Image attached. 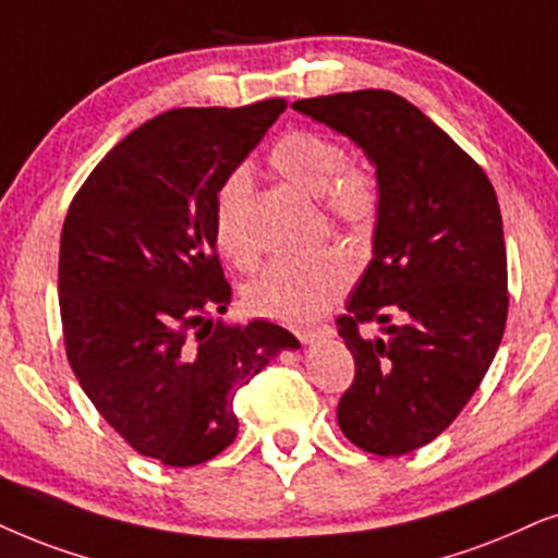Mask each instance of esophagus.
<instances>
[{
  "label": "esophagus",
  "instance_id": "34e87169",
  "mask_svg": "<svg viewBox=\"0 0 558 558\" xmlns=\"http://www.w3.org/2000/svg\"><path fill=\"white\" fill-rule=\"evenodd\" d=\"M331 335H335V329L327 327V324H322V327H314V329H301V331H299V340H301L303 344H314V342L329 340Z\"/></svg>",
  "mask_w": 558,
  "mask_h": 558
}]
</instances>
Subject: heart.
<instances>
[{
  "label": "heart",
  "mask_w": 558,
  "mask_h": 558,
  "mask_svg": "<svg viewBox=\"0 0 558 558\" xmlns=\"http://www.w3.org/2000/svg\"><path fill=\"white\" fill-rule=\"evenodd\" d=\"M348 161L342 144L316 131L286 133L270 151V167L301 193L322 195L324 210L335 221L365 229L376 216V182L361 169H342ZM252 174L239 167L221 182L214 206V236L223 257L239 267L255 263V244L246 234V206ZM352 267L337 250L306 257H278L244 286L250 312L283 324H308L331 308L350 283Z\"/></svg>",
  "instance_id": "obj_1"
}]
</instances>
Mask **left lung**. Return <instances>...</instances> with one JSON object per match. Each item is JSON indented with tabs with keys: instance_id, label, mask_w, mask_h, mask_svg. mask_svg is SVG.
I'll list each match as a JSON object with an SVG mask.
<instances>
[{
	"instance_id": "8db88e82",
	"label": "left lung",
	"mask_w": 558,
	"mask_h": 558,
	"mask_svg": "<svg viewBox=\"0 0 558 558\" xmlns=\"http://www.w3.org/2000/svg\"><path fill=\"white\" fill-rule=\"evenodd\" d=\"M291 108L348 136L376 167L373 259L337 319L355 357L337 422L368 453H412L469 404L502 342L507 252L495 187L393 92H340ZM365 323L387 337L363 336Z\"/></svg>"
}]
</instances>
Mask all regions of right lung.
Instances as JSON below:
<instances>
[{
    "instance_id": "obj_1",
    "label": "right lung",
    "mask_w": 558,
    "mask_h": 558,
    "mask_svg": "<svg viewBox=\"0 0 558 558\" xmlns=\"http://www.w3.org/2000/svg\"><path fill=\"white\" fill-rule=\"evenodd\" d=\"M283 110L278 97L161 112L92 169L63 221L69 363L105 422L165 466L229 448L236 389L301 348L280 324L210 319L231 301L216 257V193Z\"/></svg>"
}]
</instances>
